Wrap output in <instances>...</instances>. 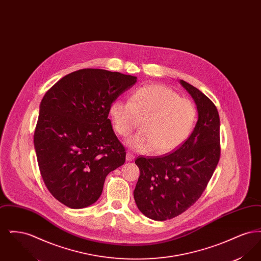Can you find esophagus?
Segmentation results:
<instances>
[{
	"instance_id": "1",
	"label": "esophagus",
	"mask_w": 261,
	"mask_h": 261,
	"mask_svg": "<svg viewBox=\"0 0 261 261\" xmlns=\"http://www.w3.org/2000/svg\"><path fill=\"white\" fill-rule=\"evenodd\" d=\"M134 159H135V155L133 153H131V152L126 153V161L127 162H132V161H134Z\"/></svg>"
}]
</instances>
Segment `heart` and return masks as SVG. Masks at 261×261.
<instances>
[{"label": "heart", "mask_w": 261, "mask_h": 261, "mask_svg": "<svg viewBox=\"0 0 261 261\" xmlns=\"http://www.w3.org/2000/svg\"><path fill=\"white\" fill-rule=\"evenodd\" d=\"M112 128L128 137L142 121V131L127 140L140 152L154 150L167 153L182 145L191 135L197 111L194 103L163 85H146L136 90L130 101L115 99L110 108Z\"/></svg>", "instance_id": "heart-1"}]
</instances>
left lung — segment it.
<instances>
[{
    "label": "left lung",
    "mask_w": 261,
    "mask_h": 261,
    "mask_svg": "<svg viewBox=\"0 0 261 261\" xmlns=\"http://www.w3.org/2000/svg\"><path fill=\"white\" fill-rule=\"evenodd\" d=\"M197 105L192 134L173 152L139 156L134 190L139 211L150 219H172L191 207L207 186L220 159V119L215 105L199 89L180 80Z\"/></svg>",
    "instance_id": "left-lung-1"
}]
</instances>
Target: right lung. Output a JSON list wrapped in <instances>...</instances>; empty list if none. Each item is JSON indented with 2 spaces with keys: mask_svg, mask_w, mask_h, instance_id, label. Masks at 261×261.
Instances as JSON below:
<instances>
[{
  "mask_svg": "<svg viewBox=\"0 0 261 261\" xmlns=\"http://www.w3.org/2000/svg\"><path fill=\"white\" fill-rule=\"evenodd\" d=\"M136 82V76L84 68L62 77L43 97L34 132L38 165L64 205L96 202L107 175L124 163V147L108 117L112 102Z\"/></svg>",
  "mask_w": 261,
  "mask_h": 261,
  "instance_id": "1",
  "label": "right lung"
}]
</instances>
